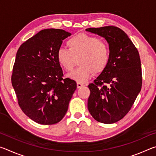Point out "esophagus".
<instances>
[{
    "label": "esophagus",
    "instance_id": "34e87169",
    "mask_svg": "<svg viewBox=\"0 0 156 156\" xmlns=\"http://www.w3.org/2000/svg\"><path fill=\"white\" fill-rule=\"evenodd\" d=\"M84 86V84L82 83H77V87L78 88H80Z\"/></svg>",
    "mask_w": 156,
    "mask_h": 156
}]
</instances>
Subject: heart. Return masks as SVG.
Returning <instances> with one entry per match:
<instances>
[{
  "mask_svg": "<svg viewBox=\"0 0 156 156\" xmlns=\"http://www.w3.org/2000/svg\"><path fill=\"white\" fill-rule=\"evenodd\" d=\"M69 49L60 47L57 60L66 71H72L77 62L80 65L69 74V77L78 83H83L92 73H100L109 64L110 47L107 42L98 37L85 34L72 36L67 42Z\"/></svg>",
  "mask_w": 156,
  "mask_h": 156,
  "instance_id": "1",
  "label": "heart"
}]
</instances>
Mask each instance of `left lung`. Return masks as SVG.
Masks as SVG:
<instances>
[{
    "mask_svg": "<svg viewBox=\"0 0 156 156\" xmlns=\"http://www.w3.org/2000/svg\"><path fill=\"white\" fill-rule=\"evenodd\" d=\"M86 31L104 37L111 50L107 67L88 85V110L98 122L114 123L127 114L141 90L140 58L135 45L120 28L106 26Z\"/></svg>",
    "mask_w": 156,
    "mask_h": 156,
    "instance_id": "1",
    "label": "left lung"
}]
</instances>
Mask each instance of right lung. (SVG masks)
I'll return each mask as SVG.
<instances>
[{"label": "right lung", "instance_id": "1", "mask_svg": "<svg viewBox=\"0 0 156 156\" xmlns=\"http://www.w3.org/2000/svg\"><path fill=\"white\" fill-rule=\"evenodd\" d=\"M70 35L59 29L41 30L21 44L16 53L12 84L18 105L41 125L59 122L77 88L75 80L62 78L56 56L62 41Z\"/></svg>", "mask_w": 156, "mask_h": 156}]
</instances>
